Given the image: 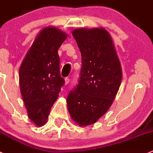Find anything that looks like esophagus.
<instances>
[{
    "label": "esophagus",
    "instance_id": "obj_1",
    "mask_svg": "<svg viewBox=\"0 0 153 153\" xmlns=\"http://www.w3.org/2000/svg\"><path fill=\"white\" fill-rule=\"evenodd\" d=\"M65 84H68V83H69V82H70V79L68 77H66L65 79Z\"/></svg>",
    "mask_w": 153,
    "mask_h": 153
}]
</instances>
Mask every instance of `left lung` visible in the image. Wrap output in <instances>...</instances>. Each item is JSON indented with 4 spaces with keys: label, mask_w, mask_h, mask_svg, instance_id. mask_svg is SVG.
Masks as SVG:
<instances>
[{
    "label": "left lung",
    "mask_w": 153,
    "mask_h": 153,
    "mask_svg": "<svg viewBox=\"0 0 153 153\" xmlns=\"http://www.w3.org/2000/svg\"><path fill=\"white\" fill-rule=\"evenodd\" d=\"M72 34L82 56L77 86L70 91L68 109L80 126L94 124L113 104L123 71L111 36L104 27L78 28Z\"/></svg>",
    "instance_id": "1"
}]
</instances>
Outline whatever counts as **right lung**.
I'll return each mask as SVG.
<instances>
[{
    "instance_id": "1",
    "label": "right lung",
    "mask_w": 153,
    "mask_h": 153,
    "mask_svg": "<svg viewBox=\"0 0 153 153\" xmlns=\"http://www.w3.org/2000/svg\"><path fill=\"white\" fill-rule=\"evenodd\" d=\"M66 33L55 27L40 30L19 68V86L27 116L37 126L47 121L65 79L60 75L58 49Z\"/></svg>"
}]
</instances>
